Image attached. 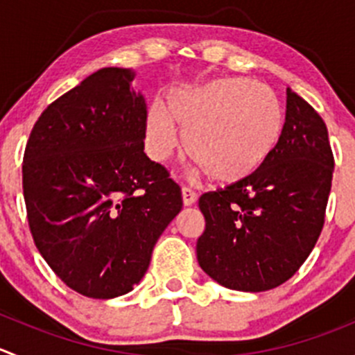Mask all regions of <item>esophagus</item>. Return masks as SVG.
I'll list each match as a JSON object with an SVG mask.
<instances>
[{
  "instance_id": "esophagus-1",
  "label": "esophagus",
  "mask_w": 355,
  "mask_h": 355,
  "mask_svg": "<svg viewBox=\"0 0 355 355\" xmlns=\"http://www.w3.org/2000/svg\"><path fill=\"white\" fill-rule=\"evenodd\" d=\"M182 199H184L185 206H191L194 205L196 199H198V194H196L191 187H182Z\"/></svg>"
}]
</instances>
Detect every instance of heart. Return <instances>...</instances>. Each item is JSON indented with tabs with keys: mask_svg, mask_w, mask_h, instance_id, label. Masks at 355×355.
I'll use <instances>...</instances> for the list:
<instances>
[{
	"mask_svg": "<svg viewBox=\"0 0 355 355\" xmlns=\"http://www.w3.org/2000/svg\"><path fill=\"white\" fill-rule=\"evenodd\" d=\"M215 180L250 177L276 150L284 128V109L276 92L248 78H223L168 92L166 109L147 114V149L166 161L182 144Z\"/></svg>",
	"mask_w": 355,
	"mask_h": 355,
	"instance_id": "obj_1",
	"label": "heart"
}]
</instances>
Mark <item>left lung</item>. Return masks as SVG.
<instances>
[{"label":"left lung","instance_id":"1","mask_svg":"<svg viewBox=\"0 0 355 355\" xmlns=\"http://www.w3.org/2000/svg\"><path fill=\"white\" fill-rule=\"evenodd\" d=\"M333 168L324 121L288 88L283 135L269 159L250 177L199 198L206 220L196 246L201 269L236 291L286 283L318 243Z\"/></svg>","mask_w":355,"mask_h":355}]
</instances>
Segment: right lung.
<instances>
[{"label": "right lung", "mask_w": 355, "mask_h": 355, "mask_svg": "<svg viewBox=\"0 0 355 355\" xmlns=\"http://www.w3.org/2000/svg\"><path fill=\"white\" fill-rule=\"evenodd\" d=\"M132 69L104 67L51 102L22 164L31 234L51 270L88 298L121 297L182 209L180 187L144 153L147 105Z\"/></svg>", "instance_id": "add662e5"}]
</instances>
